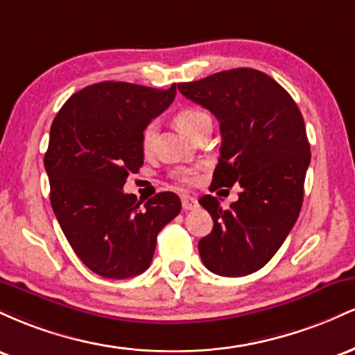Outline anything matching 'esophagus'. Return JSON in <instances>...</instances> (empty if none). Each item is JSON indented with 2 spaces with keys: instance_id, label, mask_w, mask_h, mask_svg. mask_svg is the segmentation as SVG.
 Segmentation results:
<instances>
[{
  "instance_id": "esophagus-1",
  "label": "esophagus",
  "mask_w": 355,
  "mask_h": 355,
  "mask_svg": "<svg viewBox=\"0 0 355 355\" xmlns=\"http://www.w3.org/2000/svg\"><path fill=\"white\" fill-rule=\"evenodd\" d=\"M197 205H198L197 198L190 197V195H183V197H182V207H183V210H185V211L197 209Z\"/></svg>"
}]
</instances>
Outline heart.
<instances>
[{
    "mask_svg": "<svg viewBox=\"0 0 355 355\" xmlns=\"http://www.w3.org/2000/svg\"><path fill=\"white\" fill-rule=\"evenodd\" d=\"M207 120H210L209 113H205L200 108H193V107L180 110V112L177 113V116H175V121H177L178 128L190 137L191 133H193L195 130H197L198 126ZM155 132H157V125H155V121H150V123L144 128V132H141V148H144V152H148V150L152 148ZM195 178H197V170L193 168L183 170V172L178 173V180L183 183H193Z\"/></svg>",
    "mask_w": 355,
    "mask_h": 355,
    "instance_id": "b5f03b06",
    "label": "heart"
}]
</instances>
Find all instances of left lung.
I'll use <instances>...</instances> for the list:
<instances>
[{"label":"left lung","instance_id":"left-lung-1","mask_svg":"<svg viewBox=\"0 0 355 355\" xmlns=\"http://www.w3.org/2000/svg\"><path fill=\"white\" fill-rule=\"evenodd\" d=\"M178 92L220 123L210 189H242L227 210L211 195L198 200L214 220L198 242L203 266L223 277L254 274L275 255L300 214L311 164L302 113L274 78L252 68L178 83Z\"/></svg>","mask_w":355,"mask_h":355}]
</instances>
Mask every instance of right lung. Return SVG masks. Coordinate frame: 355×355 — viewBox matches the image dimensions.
<instances>
[{"instance_id":"add662e5","label":"right lung","mask_w":355,"mask_h":355,"mask_svg":"<svg viewBox=\"0 0 355 355\" xmlns=\"http://www.w3.org/2000/svg\"><path fill=\"white\" fill-rule=\"evenodd\" d=\"M177 85L157 89L101 81L61 107L50 130L44 168L64 237L89 270L107 279L145 272L157 235L182 202L162 191L141 205L123 185L144 165L141 132L170 107Z\"/></svg>"}]
</instances>
